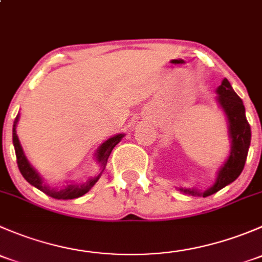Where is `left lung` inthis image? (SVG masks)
<instances>
[{"label":"left lung","instance_id":"left-lung-1","mask_svg":"<svg viewBox=\"0 0 262 262\" xmlns=\"http://www.w3.org/2000/svg\"><path fill=\"white\" fill-rule=\"evenodd\" d=\"M218 92V101L223 107L229 123V134L232 139V150L231 156L227 160L226 165L219 171L218 179L215 184L209 190L203 192V196H209L214 192L219 191L233 182L241 175L245 167L246 160H247L248 148L251 143V126L248 124L247 118L245 114V105L241 97L234 92L231 83L227 78H224L221 86L216 90ZM189 194H198L194 190H182ZM199 195V194H198Z\"/></svg>","mask_w":262,"mask_h":262}]
</instances>
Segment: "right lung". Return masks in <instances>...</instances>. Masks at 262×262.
I'll return each mask as SVG.
<instances>
[{"label":"right lung","instance_id":"right-lung-1","mask_svg":"<svg viewBox=\"0 0 262 262\" xmlns=\"http://www.w3.org/2000/svg\"><path fill=\"white\" fill-rule=\"evenodd\" d=\"M18 120V115L16 116L14 121V128H12V142H14V147H15V153H16V161H17V167L20 170L21 175L24 176L26 181L29 184H31L33 186H35L36 189H39L40 191H43L44 194L49 195V196L55 198V199H76V198H80L82 195L86 194L95 184L96 181L100 179V173L99 176H96L95 179H91L90 181H87L86 184H82V185H72V186H68L66 189L62 190H50L49 187L44 186L43 182H41V179L39 178L38 173L34 171V168L29 165L28 160H26L25 155L23 152V148L20 146V142H18V138L16 136V124ZM123 138V134H119V136L113 137V138L107 139L105 143H102V146L100 147L99 152H97V160L99 162L101 163L102 168H105V165L107 162V158H109L110 153H112L113 148H114L116 144L120 142V139ZM104 171V170H102Z\"/></svg>","mask_w":262,"mask_h":262}]
</instances>
